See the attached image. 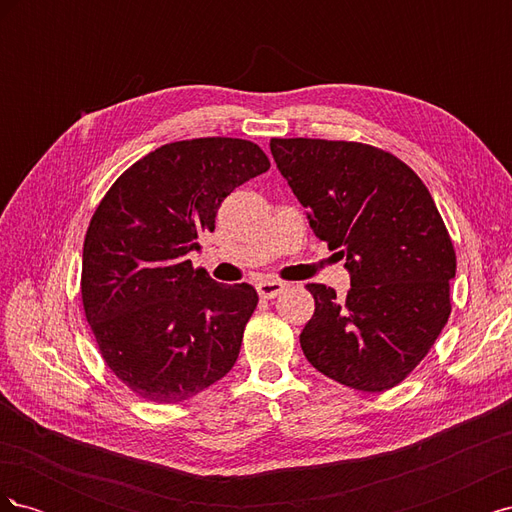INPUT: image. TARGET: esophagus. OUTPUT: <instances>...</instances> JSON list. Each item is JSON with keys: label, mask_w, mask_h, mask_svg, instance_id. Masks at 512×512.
Returning <instances> with one entry per match:
<instances>
[{"label": "esophagus", "mask_w": 512, "mask_h": 512, "mask_svg": "<svg viewBox=\"0 0 512 512\" xmlns=\"http://www.w3.org/2000/svg\"><path fill=\"white\" fill-rule=\"evenodd\" d=\"M284 288H286V284L280 280H262L256 284V290L262 299H275L277 294L284 292Z\"/></svg>", "instance_id": "obj_1"}]
</instances>
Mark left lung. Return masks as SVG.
<instances>
[{
  "label": "left lung",
  "mask_w": 512,
  "mask_h": 512,
  "mask_svg": "<svg viewBox=\"0 0 512 512\" xmlns=\"http://www.w3.org/2000/svg\"><path fill=\"white\" fill-rule=\"evenodd\" d=\"M273 160L309 226L350 271L346 299L316 301L301 333L320 374L365 393L406 380L451 316L457 256L425 183L393 153L352 141L271 138Z\"/></svg>",
  "instance_id": "8db88e82"
}]
</instances>
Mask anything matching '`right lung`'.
<instances>
[{
	"mask_svg": "<svg viewBox=\"0 0 512 512\" xmlns=\"http://www.w3.org/2000/svg\"><path fill=\"white\" fill-rule=\"evenodd\" d=\"M271 166L243 138H192L134 162L104 194L85 235L81 297L108 369L153 404H179L222 380L258 305L188 254L222 200Z\"/></svg>",
	"mask_w": 512,
	"mask_h": 512,
	"instance_id": "obj_1",
	"label": "right lung"
}]
</instances>
